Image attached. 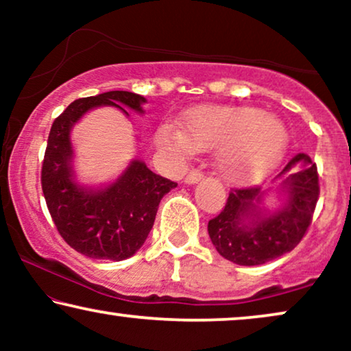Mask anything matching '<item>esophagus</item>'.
Wrapping results in <instances>:
<instances>
[{
    "mask_svg": "<svg viewBox=\"0 0 351 351\" xmlns=\"http://www.w3.org/2000/svg\"><path fill=\"white\" fill-rule=\"evenodd\" d=\"M201 179H203V174L199 171H190L189 176L185 177V184H198Z\"/></svg>",
    "mask_w": 351,
    "mask_h": 351,
    "instance_id": "1",
    "label": "esophagus"
}]
</instances>
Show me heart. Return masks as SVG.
Listing matches in <instances>:
<instances>
[{"label":"heart","instance_id":"1","mask_svg":"<svg viewBox=\"0 0 351 351\" xmlns=\"http://www.w3.org/2000/svg\"><path fill=\"white\" fill-rule=\"evenodd\" d=\"M162 147L189 153L219 148V169L233 182H252L280 165L287 147L281 119L256 107H199L189 113L185 132L165 126L158 132Z\"/></svg>","mask_w":351,"mask_h":351}]
</instances>
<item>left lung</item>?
I'll use <instances>...</instances> for the list:
<instances>
[{
	"label": "left lung",
	"instance_id": "8db88e82",
	"mask_svg": "<svg viewBox=\"0 0 351 351\" xmlns=\"http://www.w3.org/2000/svg\"><path fill=\"white\" fill-rule=\"evenodd\" d=\"M280 177L276 209L263 204L268 193L258 186L232 190L222 213L209 220V238L223 258L244 267L262 265L291 252L304 238L319 195L316 165L299 153Z\"/></svg>",
	"mask_w": 351,
	"mask_h": 351
}]
</instances>
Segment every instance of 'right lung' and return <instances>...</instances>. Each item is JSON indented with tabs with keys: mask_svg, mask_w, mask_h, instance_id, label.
<instances>
[{
	"mask_svg": "<svg viewBox=\"0 0 351 351\" xmlns=\"http://www.w3.org/2000/svg\"><path fill=\"white\" fill-rule=\"evenodd\" d=\"M147 99L128 90H110L71 102L52 123L41 169V186L60 237L86 257L119 262L132 257L150 233L158 206L176 182L132 160L117 180L88 186L76 180L71 129L89 110L114 107L143 114Z\"/></svg>",
	"mask_w": 351,
	"mask_h": 351,
	"instance_id": "right-lung-1",
	"label": "right lung"
}]
</instances>
